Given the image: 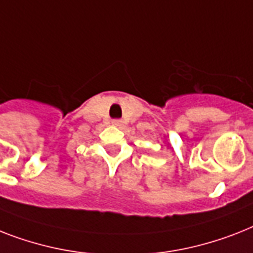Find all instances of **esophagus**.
<instances>
[{"label":"esophagus","mask_w":253,"mask_h":253,"mask_svg":"<svg viewBox=\"0 0 253 253\" xmlns=\"http://www.w3.org/2000/svg\"><path fill=\"white\" fill-rule=\"evenodd\" d=\"M113 126H116V127H121L123 125V122L121 120H113Z\"/></svg>","instance_id":"obj_1"}]
</instances>
